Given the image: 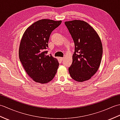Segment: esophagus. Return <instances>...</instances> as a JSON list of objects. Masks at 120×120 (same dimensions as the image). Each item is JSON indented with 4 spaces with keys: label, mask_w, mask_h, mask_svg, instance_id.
Segmentation results:
<instances>
[{
    "label": "esophagus",
    "mask_w": 120,
    "mask_h": 120,
    "mask_svg": "<svg viewBox=\"0 0 120 120\" xmlns=\"http://www.w3.org/2000/svg\"><path fill=\"white\" fill-rule=\"evenodd\" d=\"M60 60H61V61H63V60H64V58H63V57H60Z\"/></svg>",
    "instance_id": "34e87169"
}]
</instances>
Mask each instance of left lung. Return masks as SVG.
<instances>
[{"label":"left lung","mask_w":120,"mask_h":120,"mask_svg":"<svg viewBox=\"0 0 120 120\" xmlns=\"http://www.w3.org/2000/svg\"><path fill=\"white\" fill-rule=\"evenodd\" d=\"M75 44L71 77L78 82L89 80L98 71L103 55L100 38L93 28L81 20L65 22Z\"/></svg>","instance_id":"1"}]
</instances>
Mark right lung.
<instances>
[{"instance_id":"1","label":"right lung","mask_w":120,"mask_h":120,"mask_svg":"<svg viewBox=\"0 0 120 120\" xmlns=\"http://www.w3.org/2000/svg\"><path fill=\"white\" fill-rule=\"evenodd\" d=\"M61 21L43 19L35 22L25 30L20 42L19 58L27 74L35 82H49L54 78L58 61L47 55L46 49L51 33Z\"/></svg>"}]
</instances>
